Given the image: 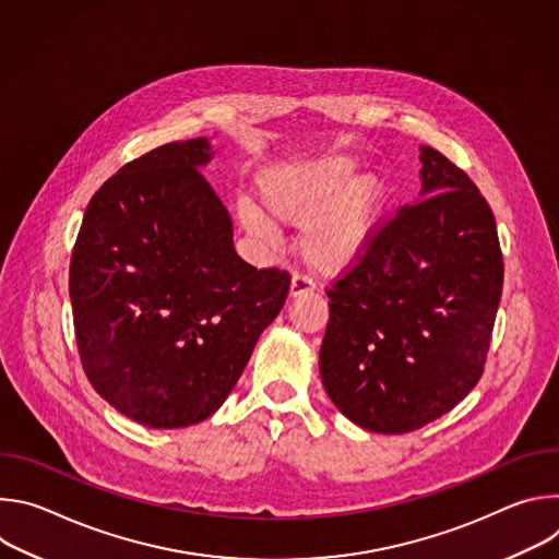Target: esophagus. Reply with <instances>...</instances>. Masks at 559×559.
I'll use <instances>...</instances> for the list:
<instances>
[{"label":"esophagus","mask_w":559,"mask_h":559,"mask_svg":"<svg viewBox=\"0 0 559 559\" xmlns=\"http://www.w3.org/2000/svg\"><path fill=\"white\" fill-rule=\"evenodd\" d=\"M313 292V281L307 276V274H300L296 272L292 276V285H289V294L292 298H300V296H307Z\"/></svg>","instance_id":"34e87169"}]
</instances>
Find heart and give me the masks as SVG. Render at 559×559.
Segmentation results:
<instances>
[{
    "label": "heart",
    "instance_id": "1",
    "mask_svg": "<svg viewBox=\"0 0 559 559\" xmlns=\"http://www.w3.org/2000/svg\"><path fill=\"white\" fill-rule=\"evenodd\" d=\"M349 156H330L298 168H278L263 177L261 199L265 207L292 225H305L302 254L321 272H338L352 265L376 229L382 212L384 190L373 177H360ZM238 216L257 236L272 229L263 214L250 205H238Z\"/></svg>",
    "mask_w": 559,
    "mask_h": 559
}]
</instances>
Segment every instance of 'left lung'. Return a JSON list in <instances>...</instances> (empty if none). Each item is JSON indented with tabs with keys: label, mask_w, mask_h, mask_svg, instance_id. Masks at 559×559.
Listing matches in <instances>:
<instances>
[{
	"label": "left lung",
	"mask_w": 559,
	"mask_h": 559,
	"mask_svg": "<svg viewBox=\"0 0 559 559\" xmlns=\"http://www.w3.org/2000/svg\"><path fill=\"white\" fill-rule=\"evenodd\" d=\"M423 199L376 223L325 289L321 378L352 423L416 431L483 378L504 257L491 205L453 162L423 147Z\"/></svg>",
	"instance_id": "obj_1"
}]
</instances>
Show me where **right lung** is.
Masks as SVG:
<instances>
[{
  "label": "right lung",
  "mask_w": 559,
  "mask_h": 559,
  "mask_svg": "<svg viewBox=\"0 0 559 559\" xmlns=\"http://www.w3.org/2000/svg\"><path fill=\"white\" fill-rule=\"evenodd\" d=\"M205 139L154 147L91 199L70 259L79 358L97 393L152 429L210 418L289 294V272L234 250L199 173Z\"/></svg>",
  "instance_id": "right-lung-1"
}]
</instances>
